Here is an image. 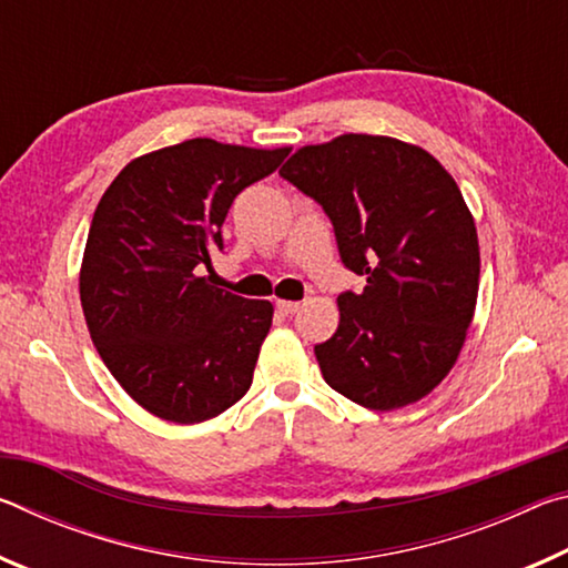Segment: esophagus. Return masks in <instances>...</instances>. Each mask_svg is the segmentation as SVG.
<instances>
[{
    "mask_svg": "<svg viewBox=\"0 0 568 568\" xmlns=\"http://www.w3.org/2000/svg\"><path fill=\"white\" fill-rule=\"evenodd\" d=\"M275 307L285 315H293L297 307H301V303H297V301H275Z\"/></svg>",
    "mask_w": 568,
    "mask_h": 568,
    "instance_id": "obj_1",
    "label": "esophagus"
}]
</instances>
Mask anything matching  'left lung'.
I'll use <instances>...</instances> for the list:
<instances>
[{
	"label": "left lung",
	"instance_id": "8db88e82",
	"mask_svg": "<svg viewBox=\"0 0 568 568\" xmlns=\"http://www.w3.org/2000/svg\"><path fill=\"white\" fill-rule=\"evenodd\" d=\"M281 175L323 205L341 261L365 277L363 293L338 295V331L315 345L325 383L371 410L428 396L478 297L476 223L456 180L418 145L353 132L301 148Z\"/></svg>",
	"mask_w": 568,
	"mask_h": 568
}]
</instances>
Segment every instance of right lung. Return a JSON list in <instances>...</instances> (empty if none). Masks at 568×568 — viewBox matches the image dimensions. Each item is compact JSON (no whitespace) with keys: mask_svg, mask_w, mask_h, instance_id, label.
<instances>
[{"mask_svg":"<svg viewBox=\"0 0 568 568\" xmlns=\"http://www.w3.org/2000/svg\"><path fill=\"white\" fill-rule=\"evenodd\" d=\"M287 152L195 138L134 158L104 190L80 301L100 358L152 416L203 423L253 383L273 305L210 285L197 271L223 250L233 200Z\"/></svg>","mask_w":568,"mask_h":568,"instance_id":"add662e5","label":"right lung"}]
</instances>
